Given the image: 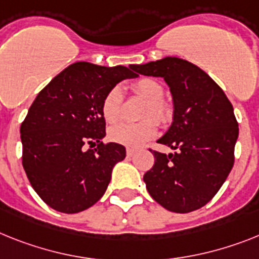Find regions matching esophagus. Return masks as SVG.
Instances as JSON below:
<instances>
[{"instance_id":"1","label":"esophagus","mask_w":259,"mask_h":259,"mask_svg":"<svg viewBox=\"0 0 259 259\" xmlns=\"http://www.w3.org/2000/svg\"><path fill=\"white\" fill-rule=\"evenodd\" d=\"M137 154V150L136 149H127L126 150V155L129 156V158H132V156H134Z\"/></svg>"}]
</instances>
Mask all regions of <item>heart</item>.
Returning <instances> with one entry per match:
<instances>
[{"label": "heart", "mask_w": 259, "mask_h": 259, "mask_svg": "<svg viewBox=\"0 0 259 259\" xmlns=\"http://www.w3.org/2000/svg\"><path fill=\"white\" fill-rule=\"evenodd\" d=\"M132 91L137 96L147 101L142 118L145 121L140 123H118L109 130V138L113 142L127 147H140L143 143L154 138L156 134L155 121L166 123L171 118V108L163 101V87L159 81L151 77H142L132 84ZM122 108V91L119 87H114L106 93L101 103V113L108 123L117 122L121 117Z\"/></svg>", "instance_id": "1"}]
</instances>
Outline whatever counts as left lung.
Instances as JSON below:
<instances>
[{"label": "left lung", "mask_w": 259, "mask_h": 259, "mask_svg": "<svg viewBox=\"0 0 259 259\" xmlns=\"http://www.w3.org/2000/svg\"><path fill=\"white\" fill-rule=\"evenodd\" d=\"M129 67L163 77L172 96V123L158 142L175 153L153 151V168L143 175L150 196L177 213L204 207L233 167L238 138L233 106L208 73L187 60L167 56Z\"/></svg>", "instance_id": "1"}]
</instances>
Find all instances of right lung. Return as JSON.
Instances as JSON below:
<instances>
[{"mask_svg":"<svg viewBox=\"0 0 259 259\" xmlns=\"http://www.w3.org/2000/svg\"><path fill=\"white\" fill-rule=\"evenodd\" d=\"M130 77L137 75L127 67L73 63L30 106L21 125L22 164L31 187L52 209L77 213L105 193L113 167L125 159L126 150L119 143H103L101 103Z\"/></svg>","mask_w":259,"mask_h":259,"instance_id":"1","label":"right lung"}]
</instances>
